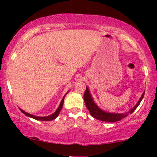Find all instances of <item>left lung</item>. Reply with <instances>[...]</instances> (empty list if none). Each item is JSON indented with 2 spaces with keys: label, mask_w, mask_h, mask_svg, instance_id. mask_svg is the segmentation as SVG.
I'll return each mask as SVG.
<instances>
[{
  "label": "left lung",
  "mask_w": 157,
  "mask_h": 157,
  "mask_svg": "<svg viewBox=\"0 0 157 157\" xmlns=\"http://www.w3.org/2000/svg\"><path fill=\"white\" fill-rule=\"evenodd\" d=\"M144 94H145V93L142 94V97H140V100H139L137 103H136V105H135L128 113H132L135 110H136V108L138 107V105H140V102H141L142 98H143L144 97ZM83 98H84L85 104H86L87 109H89L91 115L93 117L96 118L97 120H102V121L109 122H114L119 121V120H121L122 118L125 117L128 115V113H125V114H122V113H107V112H105V111H102V110L99 109V108L97 106L96 104L94 103L92 97H91V94H90L88 88H86V91H85Z\"/></svg>",
  "instance_id": "obj_1"
}]
</instances>
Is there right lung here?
I'll list each match as a JSON object with an SVG mask.
<instances>
[{
	"label": "right lung",
	"mask_w": 157,
	"mask_h": 157,
	"mask_svg": "<svg viewBox=\"0 0 157 157\" xmlns=\"http://www.w3.org/2000/svg\"><path fill=\"white\" fill-rule=\"evenodd\" d=\"M64 98H65V97H63V98L62 101H61V102H60V106H59V107H58V109H57V111H56L55 112L53 113V114L49 115V116H47V117H40L34 116V115H32V114H30V113H26V111H23L22 109H20V110H21V111H22V112H23V113H24L25 115H26V116L29 117H32V118H33V119H35V120H42V121H47V120H54V119H55L56 117H57L59 115V113H60L61 109H62V108H63V105Z\"/></svg>",
	"instance_id": "obj_1"
}]
</instances>
